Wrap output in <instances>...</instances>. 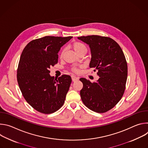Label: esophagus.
<instances>
[{
	"label": "esophagus",
	"mask_w": 148,
	"mask_h": 148,
	"mask_svg": "<svg viewBox=\"0 0 148 148\" xmlns=\"http://www.w3.org/2000/svg\"><path fill=\"white\" fill-rule=\"evenodd\" d=\"M71 78H72V81H73V82H75V81L78 80V79H79L78 77H77L74 76V75H72V76H71Z\"/></svg>",
	"instance_id": "1"
}]
</instances>
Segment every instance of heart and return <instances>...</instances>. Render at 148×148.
Returning a JSON list of instances; mask_svg holds the SVG:
<instances>
[{
	"label": "heart",
	"instance_id": "1",
	"mask_svg": "<svg viewBox=\"0 0 148 148\" xmlns=\"http://www.w3.org/2000/svg\"><path fill=\"white\" fill-rule=\"evenodd\" d=\"M72 48L73 49L74 51L77 54H79V53H81L82 52H84V51L87 52V48H86V46L84 45V44H82V43H81V42H75V43H73L72 45ZM64 50H62L61 52V54H60V57L61 58L62 57L63 54H64ZM73 71L77 73V72L78 71V70L75 69V68H74L73 69Z\"/></svg>",
	"mask_w": 148,
	"mask_h": 148
}]
</instances>
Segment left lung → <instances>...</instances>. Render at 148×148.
I'll return each mask as SVG.
<instances>
[{"mask_svg":"<svg viewBox=\"0 0 148 148\" xmlns=\"http://www.w3.org/2000/svg\"><path fill=\"white\" fill-rule=\"evenodd\" d=\"M87 44L91 58L90 67L98 70L99 79L93 83L86 78L80 91L81 99L91 110L103 113L112 109L121 99L128 75L127 63L124 54L113 39L92 35L78 37Z\"/></svg>","mask_w":148,"mask_h":148,"instance_id":"left-lung-1","label":"left lung"}]
</instances>
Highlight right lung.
<instances>
[{"instance_id":"right-lung-1","label":"right lung","mask_w":148,"mask_h":148,"mask_svg":"<svg viewBox=\"0 0 148 148\" xmlns=\"http://www.w3.org/2000/svg\"><path fill=\"white\" fill-rule=\"evenodd\" d=\"M72 37L36 39L27 45L21 54L17 72L19 88L26 101L41 113H53L64 103L71 78L62 75L54 79L49 69L57 64L61 47Z\"/></svg>"}]
</instances>
